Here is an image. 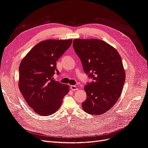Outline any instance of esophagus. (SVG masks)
Returning <instances> with one entry per match:
<instances>
[{"label": "esophagus", "instance_id": "34e87169", "mask_svg": "<svg viewBox=\"0 0 148 148\" xmlns=\"http://www.w3.org/2000/svg\"><path fill=\"white\" fill-rule=\"evenodd\" d=\"M70 88H71V89L72 90V91H76V90L78 89V88L74 85H71L70 86Z\"/></svg>", "mask_w": 148, "mask_h": 148}]
</instances>
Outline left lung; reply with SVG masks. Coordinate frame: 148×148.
<instances>
[{
    "label": "left lung",
    "mask_w": 148,
    "mask_h": 148,
    "mask_svg": "<svg viewBox=\"0 0 148 148\" xmlns=\"http://www.w3.org/2000/svg\"><path fill=\"white\" fill-rule=\"evenodd\" d=\"M73 48L85 73L92 79L84 88L87 97L83 110L93 115L103 114L116 103L125 82L121 57L115 48L98 39L77 38Z\"/></svg>",
    "instance_id": "obj_1"
}]
</instances>
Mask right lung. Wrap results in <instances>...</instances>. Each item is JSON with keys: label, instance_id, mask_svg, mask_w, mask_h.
<instances>
[{"label": "right lung", "instance_id": "obj_1", "mask_svg": "<svg viewBox=\"0 0 148 148\" xmlns=\"http://www.w3.org/2000/svg\"><path fill=\"white\" fill-rule=\"evenodd\" d=\"M73 40H48L37 44L19 66V89L28 105L38 115L47 116L60 107L69 86L54 80L56 62L70 47Z\"/></svg>", "mask_w": 148, "mask_h": 148}]
</instances>
